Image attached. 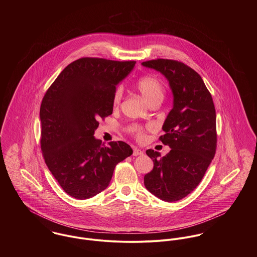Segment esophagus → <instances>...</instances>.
I'll return each instance as SVG.
<instances>
[{"instance_id": "esophagus-1", "label": "esophagus", "mask_w": 257, "mask_h": 257, "mask_svg": "<svg viewBox=\"0 0 257 257\" xmlns=\"http://www.w3.org/2000/svg\"><path fill=\"white\" fill-rule=\"evenodd\" d=\"M133 154H134V156L143 155V154H144V151L141 150V149H139V148H137V147H135V148H134V151H133Z\"/></svg>"}]
</instances>
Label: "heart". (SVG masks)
Instances as JSON below:
<instances>
[{"label":"heart","instance_id":"1","mask_svg":"<svg viewBox=\"0 0 257 257\" xmlns=\"http://www.w3.org/2000/svg\"><path fill=\"white\" fill-rule=\"evenodd\" d=\"M137 89L141 92L147 103L150 105L154 102H161L164 97V86L161 80L153 74H145L141 76L136 82ZM121 91L117 89L112 96V105L117 106L120 102ZM128 131L134 135L138 141H144L146 138V128L134 124L130 126Z\"/></svg>","mask_w":257,"mask_h":257}]
</instances>
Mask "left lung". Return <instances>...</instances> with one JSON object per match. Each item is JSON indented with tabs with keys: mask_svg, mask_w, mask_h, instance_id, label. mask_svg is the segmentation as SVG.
<instances>
[{
	"mask_svg": "<svg viewBox=\"0 0 257 257\" xmlns=\"http://www.w3.org/2000/svg\"><path fill=\"white\" fill-rule=\"evenodd\" d=\"M144 66L163 74L174 95V105L167 115L159 141L170 147L163 157L147 150L153 169L146 174L145 185L157 198L179 201L202 181L217 150L216 109L202 77L181 61L152 59Z\"/></svg>",
	"mask_w": 257,
	"mask_h": 257,
	"instance_id": "8db88e82",
	"label": "left lung"
}]
</instances>
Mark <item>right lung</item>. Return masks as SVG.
<instances>
[{
  "instance_id": "obj_1",
  "label": "right lung",
  "mask_w": 257,
  "mask_h": 257,
  "mask_svg": "<svg viewBox=\"0 0 257 257\" xmlns=\"http://www.w3.org/2000/svg\"><path fill=\"white\" fill-rule=\"evenodd\" d=\"M136 61L82 57L66 66L45 92L40 105V147L61 188L79 200L110 184L117 163L133 154L123 142L106 147L94 138L99 119L112 112L116 85Z\"/></svg>"
}]
</instances>
